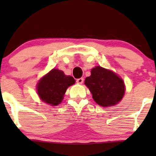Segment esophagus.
I'll return each mask as SVG.
<instances>
[{"label":"esophagus","mask_w":156,"mask_h":156,"mask_svg":"<svg viewBox=\"0 0 156 156\" xmlns=\"http://www.w3.org/2000/svg\"><path fill=\"white\" fill-rule=\"evenodd\" d=\"M76 82H77L78 84H82V83L84 82V78L81 77V78H80V79H77V80H76Z\"/></svg>","instance_id":"esophagus-1"}]
</instances>
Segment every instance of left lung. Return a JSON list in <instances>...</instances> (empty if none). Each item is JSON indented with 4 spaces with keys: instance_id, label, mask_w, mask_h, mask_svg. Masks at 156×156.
Instances as JSON below:
<instances>
[{
    "instance_id": "left-lung-1",
    "label": "left lung",
    "mask_w": 156,
    "mask_h": 156,
    "mask_svg": "<svg viewBox=\"0 0 156 156\" xmlns=\"http://www.w3.org/2000/svg\"><path fill=\"white\" fill-rule=\"evenodd\" d=\"M84 84L92 94L96 103L104 107L116 105L125 94L122 79L114 72L100 66L91 70V76L85 79Z\"/></svg>"
}]
</instances>
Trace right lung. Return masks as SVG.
Segmentation results:
<instances>
[{"label":"right lung","instance_id":"add662e5","mask_svg":"<svg viewBox=\"0 0 156 156\" xmlns=\"http://www.w3.org/2000/svg\"><path fill=\"white\" fill-rule=\"evenodd\" d=\"M74 83L72 76L65 75L61 70L53 69L37 83V94L43 102L57 106L62 101L67 89Z\"/></svg>","mask_w":156,"mask_h":156}]
</instances>
